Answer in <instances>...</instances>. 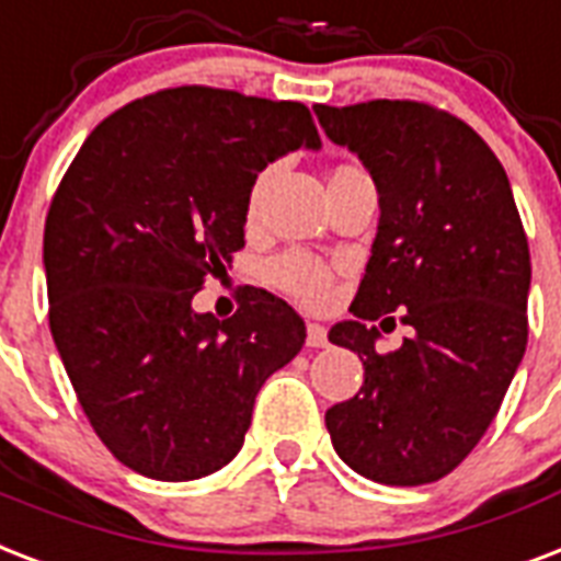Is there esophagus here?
<instances>
[{"label":"esophagus","mask_w":561,"mask_h":561,"mask_svg":"<svg viewBox=\"0 0 561 561\" xmlns=\"http://www.w3.org/2000/svg\"><path fill=\"white\" fill-rule=\"evenodd\" d=\"M328 345V328L324 324H307V348H324Z\"/></svg>","instance_id":"34e87169"}]
</instances>
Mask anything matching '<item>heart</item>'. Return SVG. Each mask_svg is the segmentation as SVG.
Segmentation results:
<instances>
[{"label":"heart","instance_id":"obj_1","mask_svg":"<svg viewBox=\"0 0 561 561\" xmlns=\"http://www.w3.org/2000/svg\"><path fill=\"white\" fill-rule=\"evenodd\" d=\"M348 169L354 167L351 163H340V167L330 172V178L342 175ZM268 175H272V169H263L254 178V184H251L249 202H245V216L249 219H254L260 213V202H263V190L268 184ZM266 275L272 280V286H277L280 293H286L289 298L304 304V307H321V304L328 301L330 280H333V272H330L328 263H321L319 257H312L307 251H286V254H280V257L268 263Z\"/></svg>","mask_w":561,"mask_h":561}]
</instances>
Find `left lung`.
I'll list each match as a JSON object with an SVG mask.
<instances>
[{"instance_id":"left-lung-1","label":"left lung","mask_w":561,"mask_h":561,"mask_svg":"<svg viewBox=\"0 0 561 561\" xmlns=\"http://www.w3.org/2000/svg\"><path fill=\"white\" fill-rule=\"evenodd\" d=\"M312 111L380 195L357 319L328 333L366 368L359 392L324 415L330 442L375 483H436L483 438L527 348L529 245L510 178L471 125L427 102ZM398 309L416 333L380 355L365 324Z\"/></svg>"}]
</instances>
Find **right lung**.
<instances>
[{"label": "right lung", "mask_w": 561, "mask_h": 561, "mask_svg": "<svg viewBox=\"0 0 561 561\" xmlns=\"http://www.w3.org/2000/svg\"><path fill=\"white\" fill-rule=\"evenodd\" d=\"M319 149L307 104L169 87L93 128L49 204L51 340L90 427L151 480H198L240 454L260 386L301 351V316L242 286L231 319L193 298L245 245L257 172Z\"/></svg>", "instance_id": "add662e5"}]
</instances>
